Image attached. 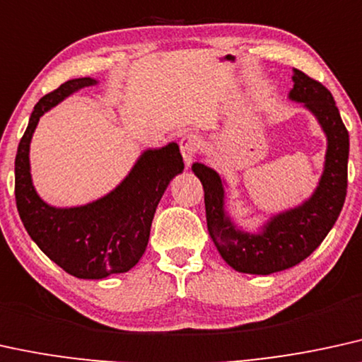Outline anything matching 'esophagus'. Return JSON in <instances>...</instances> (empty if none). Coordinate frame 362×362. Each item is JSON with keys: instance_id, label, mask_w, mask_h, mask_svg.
Segmentation results:
<instances>
[{"instance_id": "1", "label": "esophagus", "mask_w": 362, "mask_h": 362, "mask_svg": "<svg viewBox=\"0 0 362 362\" xmlns=\"http://www.w3.org/2000/svg\"><path fill=\"white\" fill-rule=\"evenodd\" d=\"M180 152H182V157H184V162L187 167L192 165V160H194V155L197 152V148H199L200 145V140L197 139V135H184L180 139Z\"/></svg>"}]
</instances>
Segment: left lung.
I'll list each match as a JSON object with an SVG mask.
<instances>
[{
	"label": "left lung",
	"mask_w": 362,
	"mask_h": 362,
	"mask_svg": "<svg viewBox=\"0 0 362 362\" xmlns=\"http://www.w3.org/2000/svg\"><path fill=\"white\" fill-rule=\"evenodd\" d=\"M289 100L315 117L327 140L317 187L296 207L272 214L255 232L239 227L226 209L227 182L214 168L195 162L192 172L202 182L209 234L221 257L237 272L269 276L303 262L321 245L339 217L347 189L349 134L331 91L305 73L292 75Z\"/></svg>",
	"instance_id": "1"
}]
</instances>
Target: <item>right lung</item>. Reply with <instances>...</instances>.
<instances>
[{
	"instance_id": "1",
	"label": "right lung",
	"mask_w": 362,
	"mask_h": 362,
	"mask_svg": "<svg viewBox=\"0 0 362 362\" xmlns=\"http://www.w3.org/2000/svg\"><path fill=\"white\" fill-rule=\"evenodd\" d=\"M98 80L75 78L35 105L15 158V195L20 218L36 245L63 271L78 279H105L130 271L147 249L157 205L170 180L184 172L175 141L147 148L115 189L76 207H54L38 195L30 165V145L40 118Z\"/></svg>"
}]
</instances>
